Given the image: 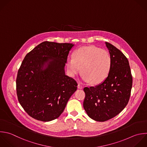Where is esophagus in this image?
Masks as SVG:
<instances>
[{
  "mask_svg": "<svg viewBox=\"0 0 147 147\" xmlns=\"http://www.w3.org/2000/svg\"><path fill=\"white\" fill-rule=\"evenodd\" d=\"M78 88H79V89H82V88H83V86H82L81 84H78Z\"/></svg>",
  "mask_w": 147,
  "mask_h": 147,
  "instance_id": "34e87169",
  "label": "esophagus"
}]
</instances>
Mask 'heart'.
Masks as SVG:
<instances>
[{
    "label": "heart",
    "mask_w": 147,
    "mask_h": 147,
    "mask_svg": "<svg viewBox=\"0 0 147 147\" xmlns=\"http://www.w3.org/2000/svg\"><path fill=\"white\" fill-rule=\"evenodd\" d=\"M109 53L95 46L83 47L76 50L73 57H69L67 67L69 74L75 77L81 72L82 79L93 84L103 82L108 76L111 68Z\"/></svg>",
    "instance_id": "b5f03b06"
}]
</instances>
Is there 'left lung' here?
Instances as JSON below:
<instances>
[{
    "mask_svg": "<svg viewBox=\"0 0 147 147\" xmlns=\"http://www.w3.org/2000/svg\"><path fill=\"white\" fill-rule=\"evenodd\" d=\"M105 44L112 61L110 73L98 85L84 88V109L89 117L99 122L107 121L123 110L132 87L128 60L116 47L107 42Z\"/></svg>",
    "mask_w": 147,
    "mask_h": 147,
    "instance_id": "obj_1",
    "label": "left lung"
}]
</instances>
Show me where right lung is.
Instances as JSON below:
<instances>
[{
    "mask_svg": "<svg viewBox=\"0 0 147 147\" xmlns=\"http://www.w3.org/2000/svg\"><path fill=\"white\" fill-rule=\"evenodd\" d=\"M74 45L45 41L25 56L18 72L17 93L20 103L32 118L44 122L57 118L76 91V82L65 72Z\"/></svg>",
    "mask_w": 147,
    "mask_h": 147,
    "instance_id": "add662e5",
    "label": "right lung"
}]
</instances>
